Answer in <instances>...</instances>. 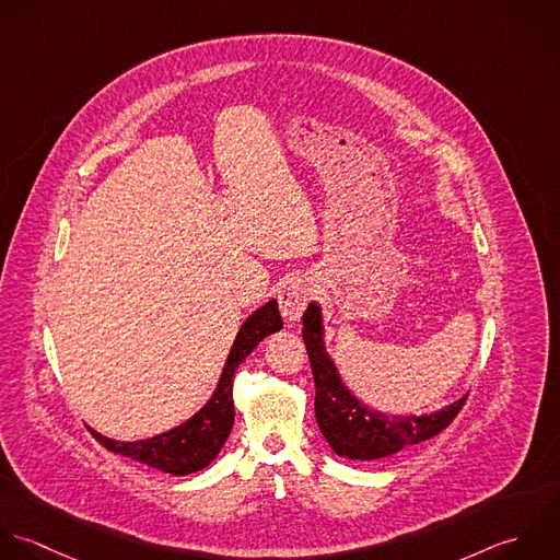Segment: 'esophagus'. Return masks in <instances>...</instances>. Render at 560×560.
<instances>
[{"instance_id":"1","label":"esophagus","mask_w":560,"mask_h":560,"mask_svg":"<svg viewBox=\"0 0 560 560\" xmlns=\"http://www.w3.org/2000/svg\"><path fill=\"white\" fill-rule=\"evenodd\" d=\"M312 299V283L307 279H292L279 292V312L288 325L301 320L307 303Z\"/></svg>"}]
</instances>
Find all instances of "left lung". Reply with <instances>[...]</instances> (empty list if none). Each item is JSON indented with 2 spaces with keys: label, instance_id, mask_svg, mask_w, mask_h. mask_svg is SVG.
<instances>
[{
  "label": "left lung",
  "instance_id": "1",
  "mask_svg": "<svg viewBox=\"0 0 560 560\" xmlns=\"http://www.w3.org/2000/svg\"><path fill=\"white\" fill-rule=\"evenodd\" d=\"M303 339L316 381V420L337 456L378 460L442 433L460 411L467 394L440 411L422 416L383 413L363 405L341 381L325 346L323 307L312 301L303 314Z\"/></svg>",
  "mask_w": 560,
  "mask_h": 560
}]
</instances>
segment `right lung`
Here are the masks:
<instances>
[{
    "mask_svg": "<svg viewBox=\"0 0 560 560\" xmlns=\"http://www.w3.org/2000/svg\"><path fill=\"white\" fill-rule=\"evenodd\" d=\"M283 320L279 316V305L275 299L257 307L240 327L233 346L226 354L223 372L210 400L179 427L164 431L160 435L118 442L91 429L95 440L114 454L129 456L149 467L173 476H186L206 469L223 450L224 442L233 427V374L237 365L257 348L264 337L281 331Z\"/></svg>",
    "mask_w": 560,
    "mask_h": 560,
    "instance_id": "obj_1",
    "label": "right lung"
}]
</instances>
